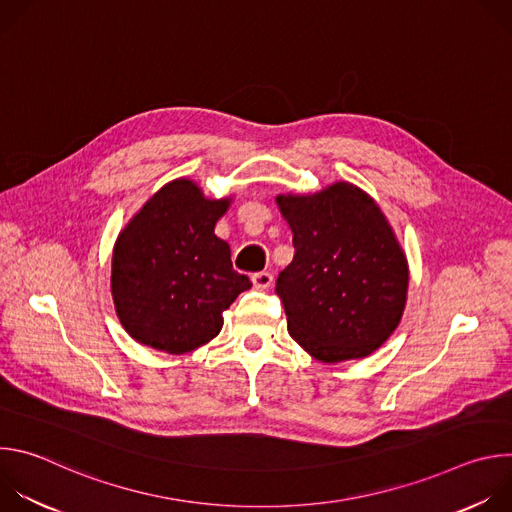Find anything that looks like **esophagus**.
Here are the masks:
<instances>
[{
	"label": "esophagus",
	"instance_id": "34e87169",
	"mask_svg": "<svg viewBox=\"0 0 512 512\" xmlns=\"http://www.w3.org/2000/svg\"><path fill=\"white\" fill-rule=\"evenodd\" d=\"M251 279H253V285L257 289H267L273 283V275L269 271H257V273H253Z\"/></svg>",
	"mask_w": 512,
	"mask_h": 512
}]
</instances>
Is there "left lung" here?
<instances>
[{
    "label": "left lung",
    "instance_id": "1",
    "mask_svg": "<svg viewBox=\"0 0 512 512\" xmlns=\"http://www.w3.org/2000/svg\"><path fill=\"white\" fill-rule=\"evenodd\" d=\"M275 200L296 247L275 285L289 336L322 362L369 356L399 326L409 285L379 204L348 182Z\"/></svg>",
    "mask_w": 512,
    "mask_h": 512
}]
</instances>
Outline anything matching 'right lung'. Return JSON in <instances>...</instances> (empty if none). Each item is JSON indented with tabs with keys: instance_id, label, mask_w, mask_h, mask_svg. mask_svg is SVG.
I'll return each instance as SVG.
<instances>
[{
	"instance_id": "right-lung-1",
	"label": "right lung",
	"mask_w": 512,
	"mask_h": 512,
	"mask_svg": "<svg viewBox=\"0 0 512 512\" xmlns=\"http://www.w3.org/2000/svg\"><path fill=\"white\" fill-rule=\"evenodd\" d=\"M231 198L212 200L196 182L160 188L119 233L111 261L117 318L139 344L192 352L223 328V312L251 287L233 269L231 247L214 225Z\"/></svg>"
}]
</instances>
